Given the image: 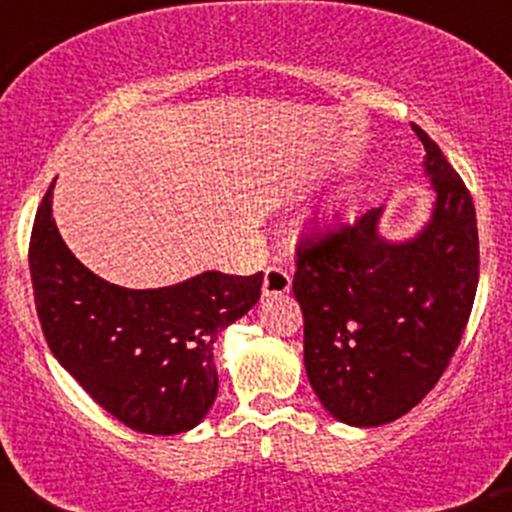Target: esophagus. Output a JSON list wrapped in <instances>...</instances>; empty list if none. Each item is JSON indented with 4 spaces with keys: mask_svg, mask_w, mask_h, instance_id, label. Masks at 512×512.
<instances>
[{
    "mask_svg": "<svg viewBox=\"0 0 512 512\" xmlns=\"http://www.w3.org/2000/svg\"><path fill=\"white\" fill-rule=\"evenodd\" d=\"M291 289L289 272L282 267H267L265 282H262V296H282Z\"/></svg>",
    "mask_w": 512,
    "mask_h": 512,
    "instance_id": "1",
    "label": "esophagus"
}]
</instances>
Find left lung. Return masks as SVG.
<instances>
[{
    "label": "left lung",
    "instance_id": "1",
    "mask_svg": "<svg viewBox=\"0 0 512 512\" xmlns=\"http://www.w3.org/2000/svg\"><path fill=\"white\" fill-rule=\"evenodd\" d=\"M432 209L406 240L381 233L386 206L303 240L294 296L303 364L335 420L376 428L418 406L437 384L474 306L479 230L469 189L420 126Z\"/></svg>",
    "mask_w": 512,
    "mask_h": 512
}]
</instances>
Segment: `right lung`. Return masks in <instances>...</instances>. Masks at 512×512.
Instances as JSON below:
<instances>
[{
  "mask_svg": "<svg viewBox=\"0 0 512 512\" xmlns=\"http://www.w3.org/2000/svg\"><path fill=\"white\" fill-rule=\"evenodd\" d=\"M53 187L33 221L28 267L50 352L131 430L196 428L218 393L213 342L260 299L262 272H204L162 289H126L89 272L53 218Z\"/></svg>",
  "mask_w": 512,
  "mask_h": 512,
  "instance_id": "right-lung-1",
  "label": "right lung"
}]
</instances>
